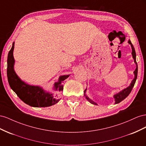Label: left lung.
Listing matches in <instances>:
<instances>
[{
    "mask_svg": "<svg viewBox=\"0 0 146 146\" xmlns=\"http://www.w3.org/2000/svg\"><path fill=\"white\" fill-rule=\"evenodd\" d=\"M128 43L130 44L131 45V49H132V52H131V54H132V56H133V59H134V62L136 64V68L135 69V70L134 71V72H133V73H134L135 74V78L133 80H132L131 82L130 85L128 87H127L126 89H124L123 90H122V91L119 92V93H117V94H115L114 95V100H115V104H117L119 103H120V102H122V100H123L126 97H128V95L130 94V92L132 90V89L133 87H134V85L135 84V82L136 81V79H137V75H138V64H137V62H136V52H135V48L134 47H133V45L132 44L131 41L129 40H128ZM87 89H86L84 90V95L86 96V99L88 100L90 103H91L92 104H94V105H97V104L96 103H95L94 102H93L92 100H90L88 97L87 96V95H86V91Z\"/></svg>",
    "mask_w": 146,
    "mask_h": 146,
    "instance_id": "obj_1",
    "label": "left lung"
}]
</instances>
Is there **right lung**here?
Segmentation results:
<instances>
[{"mask_svg":"<svg viewBox=\"0 0 146 146\" xmlns=\"http://www.w3.org/2000/svg\"><path fill=\"white\" fill-rule=\"evenodd\" d=\"M14 46L15 42L8 52L7 59V77L11 89L24 103L32 107H48L58 103L59 99L54 97L52 94L46 92L41 87L29 85L18 77L14 70ZM69 76H60L58 81L54 83V89L62 91L63 85H62V82Z\"/></svg>","mask_w":146,"mask_h":146,"instance_id":"obj_1","label":"right lung"}]
</instances>
